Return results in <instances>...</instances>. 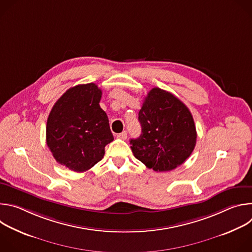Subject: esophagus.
I'll return each mask as SVG.
<instances>
[{"label":"esophagus","mask_w":252,"mask_h":252,"mask_svg":"<svg viewBox=\"0 0 252 252\" xmlns=\"http://www.w3.org/2000/svg\"><path fill=\"white\" fill-rule=\"evenodd\" d=\"M117 137H118V138H121V139H126L127 133H126V131H123V132H121V133H118V134H117Z\"/></svg>","instance_id":"obj_1"}]
</instances>
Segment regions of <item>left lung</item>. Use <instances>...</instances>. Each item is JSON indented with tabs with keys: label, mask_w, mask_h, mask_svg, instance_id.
<instances>
[{
	"label": "left lung",
	"mask_w": 252,
	"mask_h": 252,
	"mask_svg": "<svg viewBox=\"0 0 252 252\" xmlns=\"http://www.w3.org/2000/svg\"><path fill=\"white\" fill-rule=\"evenodd\" d=\"M141 133L130 139L133 156L155 171L183 164L196 143V129L188 106L172 94L154 88L138 113Z\"/></svg>",
	"instance_id": "1"
}]
</instances>
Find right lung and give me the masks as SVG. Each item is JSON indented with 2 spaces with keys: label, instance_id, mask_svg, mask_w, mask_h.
Here are the masks:
<instances>
[{
  "label": "right lung",
  "instance_id": "obj_1",
  "mask_svg": "<svg viewBox=\"0 0 252 252\" xmlns=\"http://www.w3.org/2000/svg\"><path fill=\"white\" fill-rule=\"evenodd\" d=\"M101 90L95 84L68 89L49 115L46 139L53 157L77 172L92 168L114 140L109 119L99 106Z\"/></svg>",
  "mask_w": 252,
  "mask_h": 252
}]
</instances>
